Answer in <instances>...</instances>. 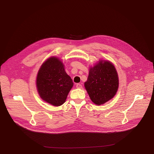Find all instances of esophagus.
<instances>
[{
  "instance_id": "34e87169",
  "label": "esophagus",
  "mask_w": 154,
  "mask_h": 154,
  "mask_svg": "<svg viewBox=\"0 0 154 154\" xmlns=\"http://www.w3.org/2000/svg\"><path fill=\"white\" fill-rule=\"evenodd\" d=\"M76 88H79V89H80V88H82V85H81V84H80V83H77V84L76 85Z\"/></svg>"
}]
</instances>
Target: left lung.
<instances>
[{"label":"left lung","mask_w":154,"mask_h":154,"mask_svg":"<svg viewBox=\"0 0 154 154\" xmlns=\"http://www.w3.org/2000/svg\"><path fill=\"white\" fill-rule=\"evenodd\" d=\"M118 86V75L110 61L100 60L90 67L85 87L94 103L100 105L112 99L116 94Z\"/></svg>","instance_id":"obj_1"}]
</instances>
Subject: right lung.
Returning <instances> with one entry per match:
<instances>
[{
  "label": "right lung",
  "mask_w": 154,
  "mask_h": 154,
  "mask_svg": "<svg viewBox=\"0 0 154 154\" xmlns=\"http://www.w3.org/2000/svg\"><path fill=\"white\" fill-rule=\"evenodd\" d=\"M73 85L62 61L56 57L47 59L38 71L36 77L38 94L43 100L54 106H60L65 102Z\"/></svg>",
  "instance_id": "add662e5"
}]
</instances>
